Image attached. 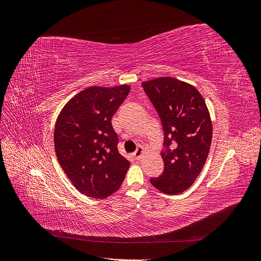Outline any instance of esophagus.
I'll use <instances>...</instances> for the list:
<instances>
[{"mask_svg": "<svg viewBox=\"0 0 261 261\" xmlns=\"http://www.w3.org/2000/svg\"><path fill=\"white\" fill-rule=\"evenodd\" d=\"M143 153H144V148H143V147H141V146H139V147L137 148V150H136V151L133 153V155H134V158H135V159H136V160H138V159H139V158L141 156V154H143Z\"/></svg>", "mask_w": 261, "mask_h": 261, "instance_id": "esophagus-1", "label": "esophagus"}]
</instances>
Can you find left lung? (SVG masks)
I'll use <instances>...</instances> for the list:
<instances>
[{
	"instance_id": "left-lung-1",
	"label": "left lung",
	"mask_w": 261,
	"mask_h": 261,
	"mask_svg": "<svg viewBox=\"0 0 261 261\" xmlns=\"http://www.w3.org/2000/svg\"><path fill=\"white\" fill-rule=\"evenodd\" d=\"M141 87L163 129L164 170L150 183L164 194L183 193L200 174L209 153L212 124L207 106L194 86L175 78H155Z\"/></svg>"
}]
</instances>
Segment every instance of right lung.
<instances>
[{
  "label": "right lung",
  "mask_w": 261,
  "mask_h": 261,
  "mask_svg": "<svg viewBox=\"0 0 261 261\" xmlns=\"http://www.w3.org/2000/svg\"><path fill=\"white\" fill-rule=\"evenodd\" d=\"M130 87H89L68 101L58 117L54 148L61 167L77 191L107 198L120 188L129 161L117 150L112 116Z\"/></svg>",
  "instance_id": "obj_1"
}]
</instances>
